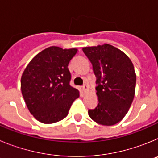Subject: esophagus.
<instances>
[{
  "mask_svg": "<svg viewBox=\"0 0 158 158\" xmlns=\"http://www.w3.org/2000/svg\"><path fill=\"white\" fill-rule=\"evenodd\" d=\"M82 89H83V91L85 93H86L89 92V85H88L87 84H85V85L82 86Z\"/></svg>",
  "mask_w": 158,
  "mask_h": 158,
  "instance_id": "esophagus-1",
  "label": "esophagus"
}]
</instances>
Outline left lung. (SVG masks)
Instances as JSON below:
<instances>
[{"label":"left lung","instance_id":"obj_1","mask_svg":"<svg viewBox=\"0 0 158 158\" xmlns=\"http://www.w3.org/2000/svg\"><path fill=\"white\" fill-rule=\"evenodd\" d=\"M96 77L98 104L89 110L90 118L104 126L121 121L131 107L135 93L136 74L126 54L109 44L83 47Z\"/></svg>","mask_w":158,"mask_h":158}]
</instances>
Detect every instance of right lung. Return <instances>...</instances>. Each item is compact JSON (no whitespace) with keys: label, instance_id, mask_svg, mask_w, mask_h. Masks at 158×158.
<instances>
[{"label":"right lung","instance_id":"add662e5","mask_svg":"<svg viewBox=\"0 0 158 158\" xmlns=\"http://www.w3.org/2000/svg\"><path fill=\"white\" fill-rule=\"evenodd\" d=\"M77 49L50 47L32 58L21 77V92L29 111L43 123L67 116L79 91L69 85L68 69Z\"/></svg>","mask_w":158,"mask_h":158}]
</instances>
